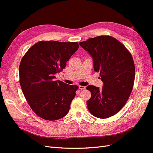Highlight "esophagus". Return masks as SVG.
Returning a JSON list of instances; mask_svg holds the SVG:
<instances>
[{
	"mask_svg": "<svg viewBox=\"0 0 153 153\" xmlns=\"http://www.w3.org/2000/svg\"><path fill=\"white\" fill-rule=\"evenodd\" d=\"M78 87H79V89H80V90H83V89H85V86L80 85Z\"/></svg>",
	"mask_w": 153,
	"mask_h": 153,
	"instance_id": "34e87169",
	"label": "esophagus"
}]
</instances>
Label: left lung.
I'll list each match as a JSON object with an SVG mask.
<instances>
[{
    "instance_id": "8db88e82",
    "label": "left lung",
    "mask_w": 153,
    "mask_h": 153,
    "mask_svg": "<svg viewBox=\"0 0 153 153\" xmlns=\"http://www.w3.org/2000/svg\"><path fill=\"white\" fill-rule=\"evenodd\" d=\"M79 45L91 55L94 69L100 72L102 89L88 85L91 93L87 106L94 116L105 119L119 112L133 89L135 68L130 52L121 42L110 36H100Z\"/></svg>"
}]
</instances>
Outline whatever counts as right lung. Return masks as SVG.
Instances as JSON below:
<instances>
[{
    "label": "right lung",
    "mask_w": 153,
    "mask_h": 153,
    "mask_svg": "<svg viewBox=\"0 0 153 153\" xmlns=\"http://www.w3.org/2000/svg\"><path fill=\"white\" fill-rule=\"evenodd\" d=\"M78 47L77 42L41 41L22 59L20 86L27 103L39 117L55 121L68 113L78 86L55 80V75L65 68Z\"/></svg>",
    "instance_id": "obj_1"
}]
</instances>
